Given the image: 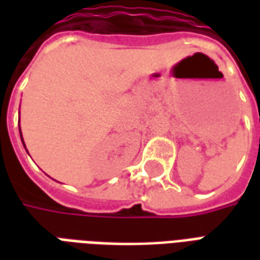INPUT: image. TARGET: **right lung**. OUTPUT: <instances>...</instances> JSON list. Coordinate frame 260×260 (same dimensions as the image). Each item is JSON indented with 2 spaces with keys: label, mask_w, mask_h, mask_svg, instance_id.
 I'll use <instances>...</instances> for the list:
<instances>
[{
  "label": "right lung",
  "mask_w": 260,
  "mask_h": 260,
  "mask_svg": "<svg viewBox=\"0 0 260 260\" xmlns=\"http://www.w3.org/2000/svg\"><path fill=\"white\" fill-rule=\"evenodd\" d=\"M19 134H20V139H22V143H23V146H25V142H23V138H22V132H20V126H19ZM26 149V146H25Z\"/></svg>",
  "instance_id": "obj_1"
}]
</instances>
